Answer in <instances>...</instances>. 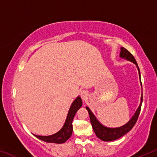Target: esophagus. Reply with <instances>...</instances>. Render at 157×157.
<instances>
[{
    "instance_id": "obj_1",
    "label": "esophagus",
    "mask_w": 157,
    "mask_h": 157,
    "mask_svg": "<svg viewBox=\"0 0 157 157\" xmlns=\"http://www.w3.org/2000/svg\"><path fill=\"white\" fill-rule=\"evenodd\" d=\"M80 95L82 99L85 100L87 97L89 96V92L87 90H82V91L80 92Z\"/></svg>"
}]
</instances>
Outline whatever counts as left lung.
<instances>
[{
    "mask_svg": "<svg viewBox=\"0 0 157 157\" xmlns=\"http://www.w3.org/2000/svg\"><path fill=\"white\" fill-rule=\"evenodd\" d=\"M120 57L121 58H123L124 59H127L136 65V67L138 68L139 73V77L140 79V73L139 66H138L137 62L134 56L130 53L128 50L124 48H121V51L120 53ZM141 82V81H140ZM142 85V84H141ZM143 102V93L141 95V98H140V103L139 108L137 109L136 113L133 116L132 118L130 119L128 123L124 124L123 126H121L120 127H116V128H109V127H107L104 125H102L99 121L97 120L95 116L94 115V113L91 112V111L88 107H86V109L88 111L89 116H90V121H91V123L93 129L95 134H96L98 138H99L100 140H103V141H112V140H116L119 139V138L124 136L126 134L127 132H129L131 130L134 124H136V121L139 118V116L140 114V109H141V105Z\"/></svg>",
    "mask_w": 157,
    "mask_h": 157,
    "instance_id": "8db88e82",
    "label": "left lung"
}]
</instances>
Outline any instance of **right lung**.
I'll use <instances>...</instances> for the list:
<instances>
[{
    "mask_svg": "<svg viewBox=\"0 0 157 157\" xmlns=\"http://www.w3.org/2000/svg\"><path fill=\"white\" fill-rule=\"evenodd\" d=\"M82 105V101L81 98L78 96L73 101L69 109L67 118L65 121V123L62 129L59 132L55 134L50 135V136H37L34 134L36 138L43 141L47 143H63L71 137L73 133V120L75 113L79 108Z\"/></svg>",
    "mask_w": 157,
    "mask_h": 157,
    "instance_id": "obj_1",
    "label": "right lung"
}]
</instances>
